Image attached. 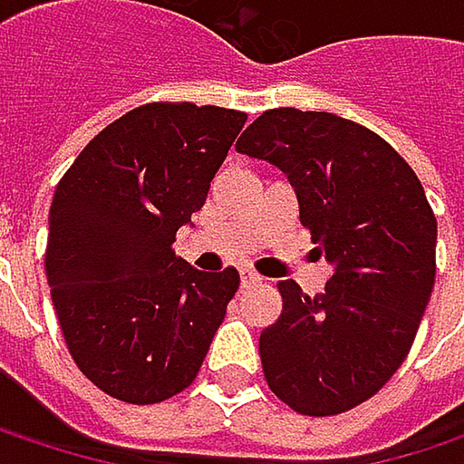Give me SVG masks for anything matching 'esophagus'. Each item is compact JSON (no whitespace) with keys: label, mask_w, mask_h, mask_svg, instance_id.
<instances>
[{"label":"esophagus","mask_w":464,"mask_h":464,"mask_svg":"<svg viewBox=\"0 0 464 464\" xmlns=\"http://www.w3.org/2000/svg\"><path fill=\"white\" fill-rule=\"evenodd\" d=\"M260 285V276L252 274V271H241V287H257Z\"/></svg>","instance_id":"34e87169"}]
</instances>
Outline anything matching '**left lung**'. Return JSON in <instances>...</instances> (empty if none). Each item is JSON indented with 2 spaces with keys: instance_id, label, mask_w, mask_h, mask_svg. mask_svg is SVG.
I'll use <instances>...</instances> for the list:
<instances>
[{
  "instance_id": "left-lung-1",
  "label": "left lung",
  "mask_w": 464,
  "mask_h": 464,
  "mask_svg": "<svg viewBox=\"0 0 464 464\" xmlns=\"http://www.w3.org/2000/svg\"><path fill=\"white\" fill-rule=\"evenodd\" d=\"M236 150L287 174L333 266L317 298L276 285L282 314L260 333L266 382L298 414H343L392 379L417 338L438 236L424 188L390 141L333 112L268 110Z\"/></svg>"
}]
</instances>
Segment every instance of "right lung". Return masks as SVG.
Returning <instances> with one entry per match:
<instances>
[{"label": "right lung", "instance_id": "add662e5", "mask_svg": "<svg viewBox=\"0 0 464 464\" xmlns=\"http://www.w3.org/2000/svg\"><path fill=\"white\" fill-rule=\"evenodd\" d=\"M244 121L209 104H141L88 141L55 188L50 298L72 360L110 398L160 403L201 371L238 271H196L174 241Z\"/></svg>", "mask_w": 464, "mask_h": 464}]
</instances>
